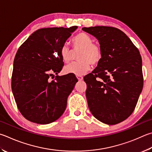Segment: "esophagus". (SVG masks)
Returning <instances> with one entry per match:
<instances>
[{"label":"esophagus","mask_w":152,"mask_h":152,"mask_svg":"<svg viewBox=\"0 0 152 152\" xmlns=\"http://www.w3.org/2000/svg\"><path fill=\"white\" fill-rule=\"evenodd\" d=\"M76 78H78V80H83V76H82L77 75V76H76Z\"/></svg>","instance_id":"34e87169"}]
</instances>
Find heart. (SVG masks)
Wrapping results in <instances>:
<instances>
[{
    "instance_id": "1",
    "label": "heart",
    "mask_w": 152,
    "mask_h": 152,
    "mask_svg": "<svg viewBox=\"0 0 152 152\" xmlns=\"http://www.w3.org/2000/svg\"><path fill=\"white\" fill-rule=\"evenodd\" d=\"M74 50H80L78 56V62H72L64 68L66 74L83 75L91 68V66L98 65L103 56L102 49L100 45L93 42L92 37L86 33L80 32L73 38ZM72 50L66 44L63 45L60 50V54L63 62L68 63L71 60Z\"/></svg>"
}]
</instances>
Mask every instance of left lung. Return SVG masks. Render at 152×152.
I'll return each mask as SVG.
<instances>
[{
	"label": "left lung",
	"instance_id": "obj_1",
	"mask_svg": "<svg viewBox=\"0 0 152 152\" xmlns=\"http://www.w3.org/2000/svg\"><path fill=\"white\" fill-rule=\"evenodd\" d=\"M82 30L97 38L103 52L97 68L84 78L89 109L104 124L123 122L134 112L142 90L141 55L120 29L98 26Z\"/></svg>",
	"mask_w": 152,
	"mask_h": 152
}]
</instances>
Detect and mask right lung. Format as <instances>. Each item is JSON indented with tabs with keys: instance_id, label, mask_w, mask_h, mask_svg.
Instances as JSON below:
<instances>
[{
	"instance_id": "right-lung-1",
	"label": "right lung",
	"mask_w": 152,
	"mask_h": 152,
	"mask_svg": "<svg viewBox=\"0 0 152 152\" xmlns=\"http://www.w3.org/2000/svg\"><path fill=\"white\" fill-rule=\"evenodd\" d=\"M78 26L38 29L19 47L14 60L11 86L21 114L30 122L48 124L64 112L78 79L54 77L62 69L61 46ZM54 77L51 81L50 79Z\"/></svg>"
}]
</instances>
